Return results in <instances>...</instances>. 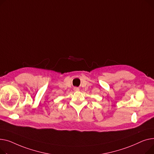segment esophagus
<instances>
[{
  "instance_id": "obj_1",
  "label": "esophagus",
  "mask_w": 154,
  "mask_h": 154,
  "mask_svg": "<svg viewBox=\"0 0 154 154\" xmlns=\"http://www.w3.org/2000/svg\"><path fill=\"white\" fill-rule=\"evenodd\" d=\"M74 90L76 91H79V88H77V87H75L74 88Z\"/></svg>"
}]
</instances>
